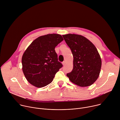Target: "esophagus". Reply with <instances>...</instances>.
Here are the masks:
<instances>
[{"label": "esophagus", "instance_id": "obj_1", "mask_svg": "<svg viewBox=\"0 0 120 120\" xmlns=\"http://www.w3.org/2000/svg\"><path fill=\"white\" fill-rule=\"evenodd\" d=\"M62 64H63V66H64L65 64H66V61H64L62 62Z\"/></svg>", "mask_w": 120, "mask_h": 120}]
</instances>
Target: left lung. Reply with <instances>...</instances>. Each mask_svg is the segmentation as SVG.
I'll return each mask as SVG.
<instances>
[{
	"label": "left lung",
	"instance_id": "8db88e82",
	"mask_svg": "<svg viewBox=\"0 0 120 120\" xmlns=\"http://www.w3.org/2000/svg\"><path fill=\"white\" fill-rule=\"evenodd\" d=\"M63 37L73 56V68L67 74L69 80L80 86L93 84L99 77L101 60L97 48L85 37L68 34Z\"/></svg>",
	"mask_w": 120,
	"mask_h": 120
}]
</instances>
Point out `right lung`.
Returning <instances> with one entry per match:
<instances>
[{
  "mask_svg": "<svg viewBox=\"0 0 120 120\" xmlns=\"http://www.w3.org/2000/svg\"><path fill=\"white\" fill-rule=\"evenodd\" d=\"M64 40L58 34L41 36L31 42L22 57V70L28 81L37 88L51 83L63 67L55 47Z\"/></svg>",
  "mask_w": 120,
  "mask_h": 120,
  "instance_id": "right-lung-1",
  "label": "right lung"
}]
</instances>
